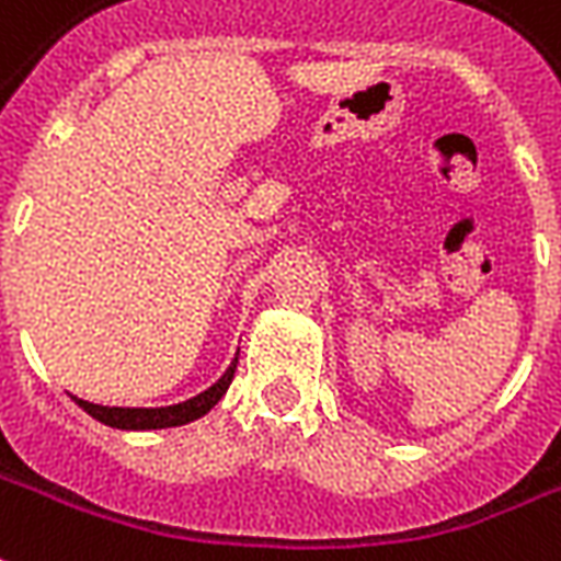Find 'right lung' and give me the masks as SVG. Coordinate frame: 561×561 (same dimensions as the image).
<instances>
[{
  "label": "right lung",
  "mask_w": 561,
  "mask_h": 561,
  "mask_svg": "<svg viewBox=\"0 0 561 561\" xmlns=\"http://www.w3.org/2000/svg\"><path fill=\"white\" fill-rule=\"evenodd\" d=\"M234 371H238V356L234 363L228 365V371L219 377L217 383L205 389L202 396L190 398V401H181V404H172V408H103V404H91V401H82V398H73L89 416H94L103 425L122 431H151V428H175V425H186L193 419L205 416L207 410L217 404L219 398L226 396V389L234 380Z\"/></svg>",
  "instance_id": "right-lung-1"
}]
</instances>
